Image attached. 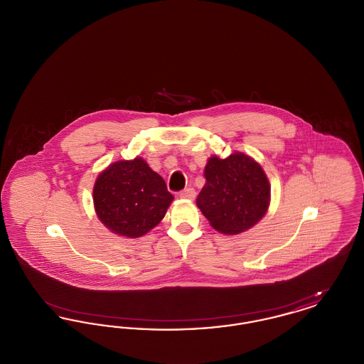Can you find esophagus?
<instances>
[{"label": "esophagus", "mask_w": 364, "mask_h": 364, "mask_svg": "<svg viewBox=\"0 0 364 364\" xmlns=\"http://www.w3.org/2000/svg\"><path fill=\"white\" fill-rule=\"evenodd\" d=\"M195 191L193 188H187V190L181 191L180 192V198L181 199H188V200H193L195 199Z\"/></svg>", "instance_id": "1"}]
</instances>
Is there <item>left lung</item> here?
<instances>
[{
  "label": "left lung",
  "instance_id": "obj_1",
  "mask_svg": "<svg viewBox=\"0 0 364 364\" xmlns=\"http://www.w3.org/2000/svg\"><path fill=\"white\" fill-rule=\"evenodd\" d=\"M196 205L217 232L239 235L257 225L270 206V183L259 164L244 153L211 156Z\"/></svg>",
  "mask_w": 364,
  "mask_h": 364
}]
</instances>
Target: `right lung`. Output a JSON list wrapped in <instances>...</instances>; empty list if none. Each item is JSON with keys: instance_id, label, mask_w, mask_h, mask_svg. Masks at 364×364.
I'll return each mask as SVG.
<instances>
[{"instance_id": "right-lung-1", "label": "right lung", "mask_w": 364, "mask_h": 364, "mask_svg": "<svg viewBox=\"0 0 364 364\" xmlns=\"http://www.w3.org/2000/svg\"><path fill=\"white\" fill-rule=\"evenodd\" d=\"M173 195L146 159H120L98 174L92 200L98 220L112 233L128 239L144 236L165 217Z\"/></svg>"}]
</instances>
